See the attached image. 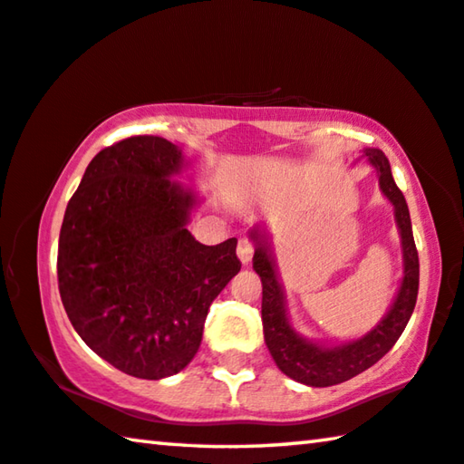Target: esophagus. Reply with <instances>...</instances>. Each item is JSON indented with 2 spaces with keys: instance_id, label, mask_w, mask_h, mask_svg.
Wrapping results in <instances>:
<instances>
[{
  "instance_id": "obj_1",
  "label": "esophagus",
  "mask_w": 464,
  "mask_h": 464,
  "mask_svg": "<svg viewBox=\"0 0 464 464\" xmlns=\"http://www.w3.org/2000/svg\"><path fill=\"white\" fill-rule=\"evenodd\" d=\"M254 241L249 239V237H239V241H237V256H239V260L244 262V264H247L249 260H252V256H254Z\"/></svg>"
}]
</instances>
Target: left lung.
Masks as SVG:
<instances>
[{
    "label": "left lung",
    "instance_id": "8db88e82",
    "mask_svg": "<svg viewBox=\"0 0 464 464\" xmlns=\"http://www.w3.org/2000/svg\"><path fill=\"white\" fill-rule=\"evenodd\" d=\"M365 154L370 157V163L378 169L382 192L394 204L396 223H399L404 249V278L399 297H396L392 310L382 320V324L373 328L370 334L359 338L355 343L343 344V347L324 349L314 343H307L305 338L293 333L289 320H286L285 299L281 285L276 281L275 264L270 260L266 244L260 239L258 231H254V239L258 241V249L254 254V268L262 278L264 341H266V347L272 359L276 362L278 370L307 386L324 388L341 384V382L355 378L357 373L378 363L401 338L417 304L419 256L413 231H411L407 200H404L399 186L394 183L391 163H388L384 152L378 149H367Z\"/></svg>",
    "mask_w": 464,
    "mask_h": 464
}]
</instances>
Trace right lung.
<instances>
[{"label": "right lung", "mask_w": 464, "mask_h": 464, "mask_svg": "<svg viewBox=\"0 0 464 464\" xmlns=\"http://www.w3.org/2000/svg\"><path fill=\"white\" fill-rule=\"evenodd\" d=\"M178 146L130 136L102 149L65 208L57 285L65 314L97 355L160 380L192 362L208 307L237 275V239L202 246L186 229L194 196L169 179Z\"/></svg>", "instance_id": "add662e5"}]
</instances>
